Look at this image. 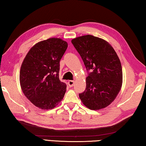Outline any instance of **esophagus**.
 I'll return each instance as SVG.
<instances>
[{
	"instance_id": "34e87169",
	"label": "esophagus",
	"mask_w": 146,
	"mask_h": 146,
	"mask_svg": "<svg viewBox=\"0 0 146 146\" xmlns=\"http://www.w3.org/2000/svg\"><path fill=\"white\" fill-rule=\"evenodd\" d=\"M68 84L69 87H73L74 84H75V81H74V80H69Z\"/></svg>"
}]
</instances>
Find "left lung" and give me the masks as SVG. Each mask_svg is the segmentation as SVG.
<instances>
[{
	"label": "left lung",
	"instance_id": "1",
	"mask_svg": "<svg viewBox=\"0 0 146 146\" xmlns=\"http://www.w3.org/2000/svg\"><path fill=\"white\" fill-rule=\"evenodd\" d=\"M71 43L81 56L87 70L86 87L79 94L82 103L91 110H100L110 105L122 86L121 62L110 44L92 35L77 37Z\"/></svg>",
	"mask_w": 146,
	"mask_h": 146
}]
</instances>
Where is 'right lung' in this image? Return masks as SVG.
<instances>
[{
    "mask_svg": "<svg viewBox=\"0 0 146 146\" xmlns=\"http://www.w3.org/2000/svg\"><path fill=\"white\" fill-rule=\"evenodd\" d=\"M68 43L52 38L32 47L20 69V85L31 102L42 110L54 108L62 100L66 84L59 79L60 61Z\"/></svg>",
    "mask_w": 146,
    "mask_h": 146,
    "instance_id": "obj_1",
    "label": "right lung"
}]
</instances>
